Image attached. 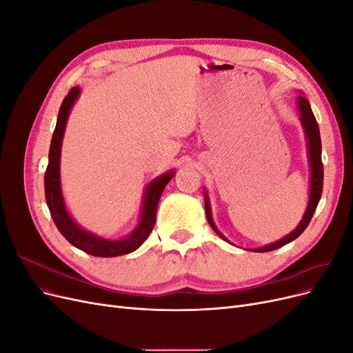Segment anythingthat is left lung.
<instances>
[{"label":"left lung","mask_w":353,"mask_h":353,"mask_svg":"<svg viewBox=\"0 0 353 353\" xmlns=\"http://www.w3.org/2000/svg\"><path fill=\"white\" fill-rule=\"evenodd\" d=\"M297 112H299V119H301L305 138H306V148H307V160H309V169H311V178H309V201L306 210L303 213V218L301 222L297 223V227L290 232L287 234L285 237L276 240L271 244L262 245V248L258 249H252V252H271L275 249H280L283 245L288 244L290 241L296 240L301 234L306 230V227L311 222L315 209L319 203V199H321L323 194V179H324V172H323V162H321V137H319V128L316 123L315 116L312 113L311 104H309L307 99L303 97V94H301L297 97ZM203 193H205V210H206V218L209 225L212 230L215 231L218 236L222 240H227V237H223V234L218 230L212 218V209H210V200L208 196L206 188H203ZM230 243V241H228Z\"/></svg>","instance_id":"1"}]
</instances>
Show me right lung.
I'll return each mask as SVG.
<instances>
[{
  "mask_svg": "<svg viewBox=\"0 0 353 353\" xmlns=\"http://www.w3.org/2000/svg\"><path fill=\"white\" fill-rule=\"evenodd\" d=\"M81 95V88L73 87L69 94L63 100L54 134L51 138L50 153H48V166L46 170L44 184H46V200L47 206L50 209L51 218L54 221L56 227L74 248L92 254L99 256V258H114V256L128 254L137 250L140 245L150 236V232L156 223V212L160 196H162L166 184L174 178L175 170H168V172L159 175L154 178L150 184L144 190V197L141 203V213L140 221H138L137 227L128 234L123 239L109 240L103 239L100 236H95L94 232L82 228L79 223L74 221L66 208L65 197H63L61 183H60V156H61V143L63 137H65L66 123L69 119L70 110L73 104L77 103L78 97Z\"/></svg>",
  "mask_w": 353,
  "mask_h": 353,
  "instance_id": "add662e5",
  "label": "right lung"
}]
</instances>
